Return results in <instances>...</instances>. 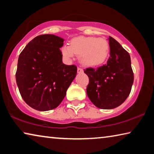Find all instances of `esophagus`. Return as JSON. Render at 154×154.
Returning a JSON list of instances; mask_svg holds the SVG:
<instances>
[{
    "instance_id": "1",
    "label": "esophagus",
    "mask_w": 154,
    "mask_h": 154,
    "mask_svg": "<svg viewBox=\"0 0 154 154\" xmlns=\"http://www.w3.org/2000/svg\"><path fill=\"white\" fill-rule=\"evenodd\" d=\"M83 72V70L82 69V68H79V67L77 68V72H78V73H82Z\"/></svg>"
}]
</instances>
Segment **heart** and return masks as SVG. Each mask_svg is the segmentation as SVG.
Instances as JSON below:
<instances>
[{"mask_svg": "<svg viewBox=\"0 0 154 154\" xmlns=\"http://www.w3.org/2000/svg\"><path fill=\"white\" fill-rule=\"evenodd\" d=\"M62 56L71 60L75 54H79L83 64L96 66L105 61L109 53V44L105 38L94 36H77L72 38L71 45H64L61 49Z\"/></svg>", "mask_w": 154, "mask_h": 154, "instance_id": "heart-1", "label": "heart"}]
</instances>
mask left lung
Returning a JSON list of instances; mask_svg holds the SVG:
<instances>
[{
	"label": "left lung",
	"mask_w": 154,
	"mask_h": 154,
	"mask_svg": "<svg viewBox=\"0 0 154 154\" xmlns=\"http://www.w3.org/2000/svg\"><path fill=\"white\" fill-rule=\"evenodd\" d=\"M110 56L106 64L84 72L89 77L87 95L98 108L112 109L122 105L129 96L134 82L129 54L111 36L108 38Z\"/></svg>",
	"instance_id": "8db88e82"
}]
</instances>
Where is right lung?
Segmentation results:
<instances>
[{
    "instance_id": "obj_1",
    "label": "right lung",
    "mask_w": 154,
    "mask_h": 154,
    "mask_svg": "<svg viewBox=\"0 0 154 154\" xmlns=\"http://www.w3.org/2000/svg\"><path fill=\"white\" fill-rule=\"evenodd\" d=\"M64 38L54 35L36 36L18 58L15 79L22 98L41 111L56 108L77 75V66L62 62Z\"/></svg>"
}]
</instances>
